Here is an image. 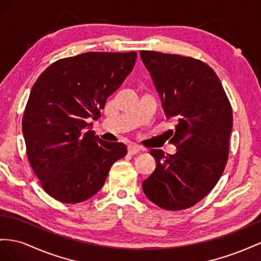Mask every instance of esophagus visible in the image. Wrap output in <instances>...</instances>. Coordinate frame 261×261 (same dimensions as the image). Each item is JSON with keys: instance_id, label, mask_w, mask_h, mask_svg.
Returning <instances> with one entry per match:
<instances>
[{"instance_id": "esophagus-1", "label": "esophagus", "mask_w": 261, "mask_h": 261, "mask_svg": "<svg viewBox=\"0 0 261 261\" xmlns=\"http://www.w3.org/2000/svg\"><path fill=\"white\" fill-rule=\"evenodd\" d=\"M140 151H142V147H141L140 145H138V144H136V143H129L128 144V152L130 153V154H137V153H139Z\"/></svg>"}]
</instances>
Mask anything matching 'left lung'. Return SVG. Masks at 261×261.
Here are the masks:
<instances>
[{"mask_svg":"<svg viewBox=\"0 0 261 261\" xmlns=\"http://www.w3.org/2000/svg\"><path fill=\"white\" fill-rule=\"evenodd\" d=\"M167 119H175L173 155L151 150L155 170L142 182L145 196L165 210L195 205L221 178L228 158L233 114L221 81L189 57L140 51Z\"/></svg>","mask_w":261,"mask_h":261,"instance_id":"1","label":"left lung"}]
</instances>
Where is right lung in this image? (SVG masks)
<instances>
[{
    "label": "right lung",
    "instance_id": "right-lung-1",
    "mask_svg": "<svg viewBox=\"0 0 261 261\" xmlns=\"http://www.w3.org/2000/svg\"><path fill=\"white\" fill-rule=\"evenodd\" d=\"M137 52H86L52 63L34 84L23 117L29 163L43 190L64 203L93 197L113 164L126 154L122 142L95 136L88 118L100 117L109 96L135 68Z\"/></svg>",
    "mask_w": 261,
    "mask_h": 261
}]
</instances>
